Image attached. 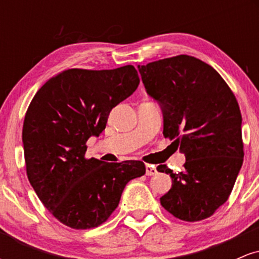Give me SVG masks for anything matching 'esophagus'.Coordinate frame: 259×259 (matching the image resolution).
Listing matches in <instances>:
<instances>
[{
	"instance_id": "obj_1",
	"label": "esophagus",
	"mask_w": 259,
	"mask_h": 259,
	"mask_svg": "<svg viewBox=\"0 0 259 259\" xmlns=\"http://www.w3.org/2000/svg\"><path fill=\"white\" fill-rule=\"evenodd\" d=\"M156 174H157L156 167L152 164H147L146 165V175H148V177H152V175H156Z\"/></svg>"
}]
</instances>
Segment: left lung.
<instances>
[{
	"instance_id": "1",
	"label": "left lung",
	"mask_w": 259,
	"mask_h": 259,
	"mask_svg": "<svg viewBox=\"0 0 259 259\" xmlns=\"http://www.w3.org/2000/svg\"><path fill=\"white\" fill-rule=\"evenodd\" d=\"M147 94L163 112V135L185 154L160 204L175 218L198 222L228 201L243 162L242 117L234 92L214 68L179 55L139 65Z\"/></svg>"
}]
</instances>
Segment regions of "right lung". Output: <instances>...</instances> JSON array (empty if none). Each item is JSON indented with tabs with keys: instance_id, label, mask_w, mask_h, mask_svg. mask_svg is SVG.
I'll return each mask as SVG.
<instances>
[{
	"instance_id": "1",
	"label": "right lung",
	"mask_w": 259,
	"mask_h": 259,
	"mask_svg": "<svg viewBox=\"0 0 259 259\" xmlns=\"http://www.w3.org/2000/svg\"><path fill=\"white\" fill-rule=\"evenodd\" d=\"M134 65L68 69L47 80L31 100L23 124L26 175L44 206L67 227L103 224L132 179L146 173L141 160L86 158V141L105 130L113 107L138 89Z\"/></svg>"
}]
</instances>
